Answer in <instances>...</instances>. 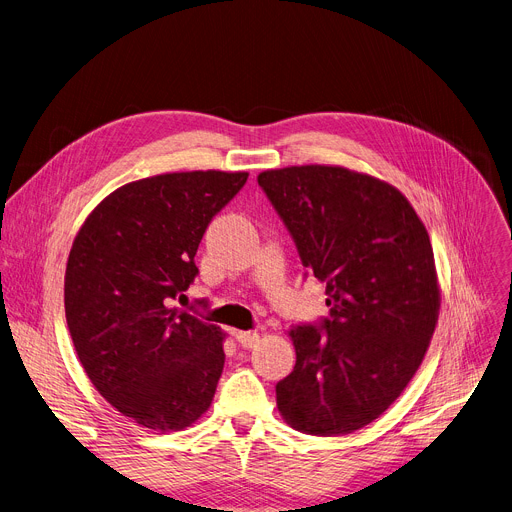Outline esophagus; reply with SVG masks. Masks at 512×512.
<instances>
[{"mask_svg":"<svg viewBox=\"0 0 512 512\" xmlns=\"http://www.w3.org/2000/svg\"><path fill=\"white\" fill-rule=\"evenodd\" d=\"M259 333H255V331H239L237 333V341L243 345V347H247V349H251V347H255L257 343H259Z\"/></svg>","mask_w":512,"mask_h":512,"instance_id":"34e87169","label":"esophagus"}]
</instances>
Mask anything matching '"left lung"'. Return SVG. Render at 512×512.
Wrapping results in <instances>:
<instances>
[{
	"label": "left lung",
	"instance_id": "obj_1",
	"mask_svg": "<svg viewBox=\"0 0 512 512\" xmlns=\"http://www.w3.org/2000/svg\"><path fill=\"white\" fill-rule=\"evenodd\" d=\"M257 181L331 306L324 334L288 331L296 365L275 386L277 408L306 435L353 433L404 392L433 339L441 292L429 232L394 185L347 167L267 169Z\"/></svg>",
	"mask_w": 512,
	"mask_h": 512
}]
</instances>
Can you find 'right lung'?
Masks as SVG:
<instances>
[{
  "instance_id": "right-lung-1",
  "label": "right lung",
  "mask_w": 512,
  "mask_h": 512,
  "mask_svg": "<svg viewBox=\"0 0 512 512\" xmlns=\"http://www.w3.org/2000/svg\"><path fill=\"white\" fill-rule=\"evenodd\" d=\"M245 171H181L130 181L81 224L65 271V316L96 390L136 425L169 433L210 408L224 333L171 300L190 288L210 220Z\"/></svg>"
}]
</instances>
